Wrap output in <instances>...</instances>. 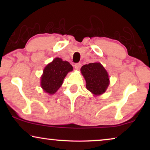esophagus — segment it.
<instances>
[{
  "instance_id": "34e87169",
  "label": "esophagus",
  "mask_w": 150,
  "mask_h": 150,
  "mask_svg": "<svg viewBox=\"0 0 150 150\" xmlns=\"http://www.w3.org/2000/svg\"><path fill=\"white\" fill-rule=\"evenodd\" d=\"M81 63H76V64L74 65V67H75L76 69H80V67H81Z\"/></svg>"
}]
</instances>
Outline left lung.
<instances>
[{"label":"left lung","instance_id":"left-lung-1","mask_svg":"<svg viewBox=\"0 0 150 150\" xmlns=\"http://www.w3.org/2000/svg\"><path fill=\"white\" fill-rule=\"evenodd\" d=\"M86 81V87L94 95H101L106 91L109 79L107 71L100 63H90L81 69Z\"/></svg>","mask_w":150,"mask_h":150}]
</instances>
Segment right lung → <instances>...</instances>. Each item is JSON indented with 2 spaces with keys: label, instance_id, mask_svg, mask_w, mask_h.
<instances>
[{
  "label": "right lung",
  "instance_id": "add662e5",
  "mask_svg": "<svg viewBox=\"0 0 150 150\" xmlns=\"http://www.w3.org/2000/svg\"><path fill=\"white\" fill-rule=\"evenodd\" d=\"M73 67L67 61L60 58H55L52 62L47 65L41 78V86L46 93L54 94L62 85L64 78Z\"/></svg>",
  "mask_w": 150,
  "mask_h": 150
}]
</instances>
